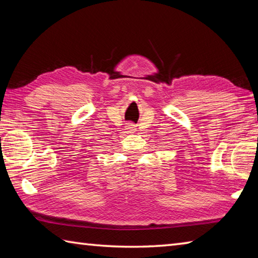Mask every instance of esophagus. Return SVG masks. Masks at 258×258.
I'll return each mask as SVG.
<instances>
[{
  "mask_svg": "<svg viewBox=\"0 0 258 258\" xmlns=\"http://www.w3.org/2000/svg\"><path fill=\"white\" fill-rule=\"evenodd\" d=\"M126 128L130 130V131H134L135 130V125L133 123H130V124H127V126H126Z\"/></svg>",
  "mask_w": 258,
  "mask_h": 258,
  "instance_id": "esophagus-1",
  "label": "esophagus"
}]
</instances>
